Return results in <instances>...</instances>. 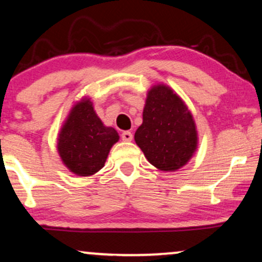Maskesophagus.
Wrapping results in <instances>:
<instances>
[{
  "mask_svg": "<svg viewBox=\"0 0 262 262\" xmlns=\"http://www.w3.org/2000/svg\"><path fill=\"white\" fill-rule=\"evenodd\" d=\"M121 138H122V140H124V141H130L132 139H133V134H132V132L125 130L121 134Z\"/></svg>",
  "mask_w": 262,
  "mask_h": 262,
  "instance_id": "esophagus-1",
  "label": "esophagus"
}]
</instances>
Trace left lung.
I'll use <instances>...</instances> for the list:
<instances>
[{
  "instance_id": "1",
  "label": "left lung",
  "mask_w": 262,
  "mask_h": 262,
  "mask_svg": "<svg viewBox=\"0 0 262 262\" xmlns=\"http://www.w3.org/2000/svg\"><path fill=\"white\" fill-rule=\"evenodd\" d=\"M135 142L152 165L163 171L184 167L197 148V130L185 102L169 87L148 92Z\"/></svg>"
}]
</instances>
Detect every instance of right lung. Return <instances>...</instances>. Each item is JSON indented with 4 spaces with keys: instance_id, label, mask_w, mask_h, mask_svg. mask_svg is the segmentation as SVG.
<instances>
[{
    "instance_id": "right-lung-1",
    "label": "right lung",
    "mask_w": 262,
    "mask_h": 262,
    "mask_svg": "<svg viewBox=\"0 0 262 262\" xmlns=\"http://www.w3.org/2000/svg\"><path fill=\"white\" fill-rule=\"evenodd\" d=\"M118 133L105 127L89 99L76 104L62 125L58 151L72 173L89 177L104 167L110 148L118 141Z\"/></svg>"
}]
</instances>
